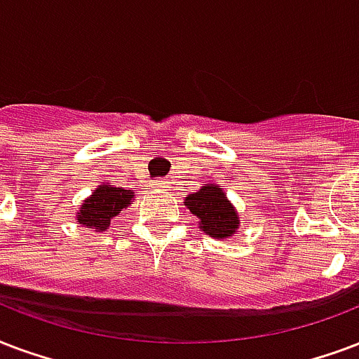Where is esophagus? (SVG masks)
Wrapping results in <instances>:
<instances>
[{"label":"esophagus","mask_w":359,"mask_h":359,"mask_svg":"<svg viewBox=\"0 0 359 359\" xmlns=\"http://www.w3.org/2000/svg\"><path fill=\"white\" fill-rule=\"evenodd\" d=\"M153 185H155V187H166V182H163V180H157V182H153Z\"/></svg>","instance_id":"1"}]
</instances>
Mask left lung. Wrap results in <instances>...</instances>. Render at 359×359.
<instances>
[{
	"label": "left lung",
	"instance_id": "obj_1",
	"mask_svg": "<svg viewBox=\"0 0 359 359\" xmlns=\"http://www.w3.org/2000/svg\"><path fill=\"white\" fill-rule=\"evenodd\" d=\"M183 204L198 217V227L214 238H229L238 231L241 217L219 185L206 183L196 193L185 196Z\"/></svg>",
	"mask_w": 359,
	"mask_h": 359
}]
</instances>
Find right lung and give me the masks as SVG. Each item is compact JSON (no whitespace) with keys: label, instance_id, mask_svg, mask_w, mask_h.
I'll use <instances>...</instances> for the list:
<instances>
[{"label":"right lung","instance_id":"obj_1","mask_svg":"<svg viewBox=\"0 0 359 359\" xmlns=\"http://www.w3.org/2000/svg\"><path fill=\"white\" fill-rule=\"evenodd\" d=\"M134 201V193L123 187H113V185H98L93 195L81 204L77 212V221L83 227L96 229V231H106L115 215L123 212L128 204Z\"/></svg>","mask_w":359,"mask_h":359}]
</instances>
